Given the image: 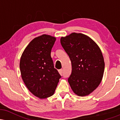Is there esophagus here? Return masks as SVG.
I'll use <instances>...</instances> for the list:
<instances>
[{
    "instance_id": "esophagus-1",
    "label": "esophagus",
    "mask_w": 120,
    "mask_h": 120,
    "mask_svg": "<svg viewBox=\"0 0 120 120\" xmlns=\"http://www.w3.org/2000/svg\"><path fill=\"white\" fill-rule=\"evenodd\" d=\"M63 69H60V70H59V73L61 74V75H63Z\"/></svg>"
}]
</instances>
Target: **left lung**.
Listing matches in <instances>:
<instances>
[{"label":"left lung","mask_w":120,"mask_h":120,"mask_svg":"<svg viewBox=\"0 0 120 120\" xmlns=\"http://www.w3.org/2000/svg\"><path fill=\"white\" fill-rule=\"evenodd\" d=\"M60 43L71 63V73L68 81L78 96L87 95L95 90L102 79L104 58L94 41L81 33H73L61 37Z\"/></svg>","instance_id":"obj_1"}]
</instances>
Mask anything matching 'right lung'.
I'll list each match as a JSON object with an SVG mask.
<instances>
[{"instance_id":"right-lung-1","label":"right lung","mask_w":120,"mask_h":120,"mask_svg":"<svg viewBox=\"0 0 120 120\" xmlns=\"http://www.w3.org/2000/svg\"><path fill=\"white\" fill-rule=\"evenodd\" d=\"M56 38L43 35L33 39L21 57L20 69L24 83L41 99L52 96L61 77L54 68L51 52Z\"/></svg>"}]
</instances>
